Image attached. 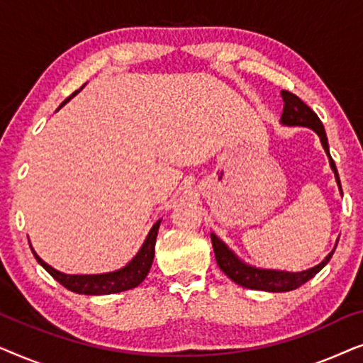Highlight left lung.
I'll return each mask as SVG.
<instances>
[{
  "mask_svg": "<svg viewBox=\"0 0 363 363\" xmlns=\"http://www.w3.org/2000/svg\"><path fill=\"white\" fill-rule=\"evenodd\" d=\"M281 96H282V101H284V111H282L281 122L289 127H309L320 137L322 147H324L325 153L329 155L330 168L334 170L337 185L340 188L339 173H337L335 163L332 160L329 153V143H327V135L320 118L317 117V113L312 111L309 106H306V104L302 102L296 94H292L289 91H282ZM340 193H342V188H340ZM211 242H213V251H215L218 266H220V269L225 272L231 281H235L236 284H240L242 287H247V289L266 291V292H287V291H294L302 284H306L307 281L312 279V277H314L317 272H319L322 267L330 261V257L335 251L334 247V251L329 252V256H327L320 264L311 267V269H306L301 272H287V271H276V269H259V267L246 264V262H242L240 257H238L235 252H233L230 247L220 240V238L213 235V233H211Z\"/></svg>",
  "mask_w": 363,
  "mask_h": 363,
  "instance_id": "obj_1",
  "label": "left lung"
}]
</instances>
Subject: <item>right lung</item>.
Instances as JSON below:
<instances>
[{
  "label": "right lung",
  "instance_id": "1",
  "mask_svg": "<svg viewBox=\"0 0 363 363\" xmlns=\"http://www.w3.org/2000/svg\"><path fill=\"white\" fill-rule=\"evenodd\" d=\"M82 89V87H81ZM79 89V91H81ZM76 91L71 97L76 96L79 92ZM71 97H67L59 108H61L67 101H71ZM162 220H158L155 225L152 226L150 233H148L145 241L140 247V251L137 252L135 257L128 262L127 266H123L122 269L112 271V272H104V274H64V272L54 269L44 262L31 247L34 257L56 279L59 284H62L66 289L76 292V294H86V296H104V294H116V292L128 291L137 287L140 282L145 279L148 271H150L153 256H155V241H157V233L160 228Z\"/></svg>",
  "mask_w": 363,
  "mask_h": 363
}]
</instances>
